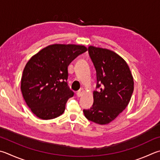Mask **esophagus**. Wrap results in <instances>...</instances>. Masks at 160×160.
<instances>
[{
	"mask_svg": "<svg viewBox=\"0 0 160 160\" xmlns=\"http://www.w3.org/2000/svg\"><path fill=\"white\" fill-rule=\"evenodd\" d=\"M84 93V89L82 88V89H80V90H78V91L77 92V93H76V95H77V97H80L82 95V94Z\"/></svg>",
	"mask_w": 160,
	"mask_h": 160,
	"instance_id": "esophagus-1",
	"label": "esophagus"
}]
</instances>
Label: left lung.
<instances>
[{
    "instance_id": "1",
    "label": "left lung",
    "mask_w": 160,
    "mask_h": 160,
    "mask_svg": "<svg viewBox=\"0 0 160 160\" xmlns=\"http://www.w3.org/2000/svg\"><path fill=\"white\" fill-rule=\"evenodd\" d=\"M88 53L96 69L97 90L93 93V105L83 112L88 120L106 124L129 103L133 91V77L125 61L114 52L89 46Z\"/></svg>"
}]
</instances>
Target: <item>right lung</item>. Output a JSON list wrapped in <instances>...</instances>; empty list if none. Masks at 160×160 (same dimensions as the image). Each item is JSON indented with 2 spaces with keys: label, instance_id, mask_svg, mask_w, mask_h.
<instances>
[{
  "label": "right lung",
  "instance_id": "1",
  "mask_svg": "<svg viewBox=\"0 0 160 160\" xmlns=\"http://www.w3.org/2000/svg\"><path fill=\"white\" fill-rule=\"evenodd\" d=\"M86 51L82 45L54 44L43 48L27 62L21 90L38 118L50 120L64 112L66 102L74 94L68 85V66Z\"/></svg>",
  "mask_w": 160,
  "mask_h": 160
}]
</instances>
